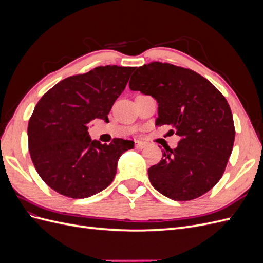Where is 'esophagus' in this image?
Returning a JSON list of instances; mask_svg holds the SVG:
<instances>
[{
	"label": "esophagus",
	"mask_w": 263,
	"mask_h": 263,
	"mask_svg": "<svg viewBox=\"0 0 263 263\" xmlns=\"http://www.w3.org/2000/svg\"><path fill=\"white\" fill-rule=\"evenodd\" d=\"M145 147V142L144 141H137V144H136V148L137 149H142Z\"/></svg>",
	"instance_id": "obj_1"
}]
</instances>
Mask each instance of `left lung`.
<instances>
[{
    "label": "left lung",
    "mask_w": 263,
    "mask_h": 263,
    "mask_svg": "<svg viewBox=\"0 0 263 263\" xmlns=\"http://www.w3.org/2000/svg\"><path fill=\"white\" fill-rule=\"evenodd\" d=\"M129 87L158 102L157 126L171 125L178 147L165 148L150 166L153 186L174 201H191L215 186L224 173L235 141L229 104L208 79L195 71L154 61L137 68Z\"/></svg>",
    "instance_id": "1"
}]
</instances>
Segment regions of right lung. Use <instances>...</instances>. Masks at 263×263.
<instances>
[{"label":"right lung","mask_w":263,"mask_h":263,"mask_svg":"<svg viewBox=\"0 0 263 263\" xmlns=\"http://www.w3.org/2000/svg\"><path fill=\"white\" fill-rule=\"evenodd\" d=\"M135 67L100 66L69 77L47 91L28 122V149L47 185L71 198H84L106 189L117 160L134 141L114 138L109 145L91 140L87 129L108 113Z\"/></svg>","instance_id":"obj_1"}]
</instances>
